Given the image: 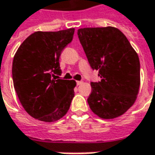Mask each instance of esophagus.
Wrapping results in <instances>:
<instances>
[{
  "label": "esophagus",
  "mask_w": 155,
  "mask_h": 155,
  "mask_svg": "<svg viewBox=\"0 0 155 155\" xmlns=\"http://www.w3.org/2000/svg\"><path fill=\"white\" fill-rule=\"evenodd\" d=\"M77 84H78V85H81V84H83V81H77Z\"/></svg>",
  "instance_id": "esophagus-1"
}]
</instances>
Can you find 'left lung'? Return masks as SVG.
Here are the masks:
<instances>
[{
	"label": "left lung",
	"instance_id": "obj_1",
	"mask_svg": "<svg viewBox=\"0 0 155 155\" xmlns=\"http://www.w3.org/2000/svg\"><path fill=\"white\" fill-rule=\"evenodd\" d=\"M78 35L88 61L102 78L91 83L87 99L94 114L103 119L123 115L134 104L140 84L138 54L116 27H84Z\"/></svg>",
	"mask_w": 155,
	"mask_h": 155
}]
</instances>
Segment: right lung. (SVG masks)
<instances>
[{"instance_id":"1","label":"right lung","mask_w":155,"mask_h":155,"mask_svg":"<svg viewBox=\"0 0 155 155\" xmlns=\"http://www.w3.org/2000/svg\"><path fill=\"white\" fill-rule=\"evenodd\" d=\"M74 31L35 32L15 52L12 66L15 91L24 110L39 121L56 122L70 109L76 81L54 77L61 73L59 57Z\"/></svg>"}]
</instances>
